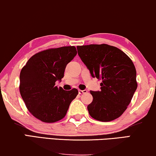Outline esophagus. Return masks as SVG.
Returning <instances> with one entry per match:
<instances>
[{"label": "esophagus", "mask_w": 156, "mask_h": 156, "mask_svg": "<svg viewBox=\"0 0 156 156\" xmlns=\"http://www.w3.org/2000/svg\"><path fill=\"white\" fill-rule=\"evenodd\" d=\"M87 92V90H79V94H86Z\"/></svg>", "instance_id": "obj_1"}]
</instances>
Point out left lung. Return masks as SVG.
<instances>
[{"instance_id": "left-lung-1", "label": "left lung", "mask_w": 156, "mask_h": 156, "mask_svg": "<svg viewBox=\"0 0 156 156\" xmlns=\"http://www.w3.org/2000/svg\"><path fill=\"white\" fill-rule=\"evenodd\" d=\"M76 48L91 76L102 80L100 91H90L93 101L87 106L89 115L101 122L118 118L127 108L137 88L132 60L120 49L108 44Z\"/></svg>"}]
</instances>
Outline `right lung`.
Wrapping results in <instances>:
<instances>
[{
	"label": "right lung",
	"instance_id": "right-lung-1",
	"mask_svg": "<svg viewBox=\"0 0 156 156\" xmlns=\"http://www.w3.org/2000/svg\"><path fill=\"white\" fill-rule=\"evenodd\" d=\"M74 46L46 49L36 53L22 67L20 92L33 116L46 123L64 118L78 90L65 91L55 85L61 80L67 65L76 55Z\"/></svg>",
	"mask_w": 156,
	"mask_h": 156
}]
</instances>
